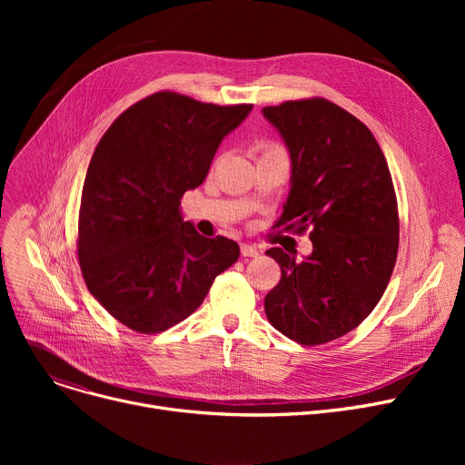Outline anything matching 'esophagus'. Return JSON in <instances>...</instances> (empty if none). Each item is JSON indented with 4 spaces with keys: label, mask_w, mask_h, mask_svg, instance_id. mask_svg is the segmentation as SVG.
Here are the masks:
<instances>
[{
    "label": "esophagus",
    "mask_w": 465,
    "mask_h": 465,
    "mask_svg": "<svg viewBox=\"0 0 465 465\" xmlns=\"http://www.w3.org/2000/svg\"><path fill=\"white\" fill-rule=\"evenodd\" d=\"M241 254L242 256H249V258H254V256L260 254V251L254 245H249V242H241Z\"/></svg>",
    "instance_id": "34e87169"
}]
</instances>
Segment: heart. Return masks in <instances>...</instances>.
<instances>
[{"instance_id": "1", "label": "heart", "mask_w": 465, "mask_h": 465, "mask_svg": "<svg viewBox=\"0 0 465 465\" xmlns=\"http://www.w3.org/2000/svg\"><path fill=\"white\" fill-rule=\"evenodd\" d=\"M262 151H263V153H272V151H279V146H275V144H262Z\"/></svg>"}]
</instances>
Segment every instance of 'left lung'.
I'll list each match as a JSON object with an SVG mask.
<instances>
[{
  "instance_id": "left-lung-1",
  "label": "left lung",
  "mask_w": 465,
  "mask_h": 465,
  "mask_svg": "<svg viewBox=\"0 0 465 465\" xmlns=\"http://www.w3.org/2000/svg\"><path fill=\"white\" fill-rule=\"evenodd\" d=\"M290 154V192L277 226L309 233L312 252L273 247L279 284L267 321L302 345H322L365 321L394 272L400 220L392 177L368 126L312 97L262 109Z\"/></svg>"
}]
</instances>
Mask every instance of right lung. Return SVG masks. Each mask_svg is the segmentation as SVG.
I'll use <instances>...</instances> for the list:
<instances>
[{"label":"right lung","instance_id":"right-lung-1","mask_svg":"<svg viewBox=\"0 0 465 465\" xmlns=\"http://www.w3.org/2000/svg\"><path fill=\"white\" fill-rule=\"evenodd\" d=\"M251 111L158 92L97 143L81 198V272L90 294L134 331L183 322L237 262V242L200 235L181 198L205 181L220 143Z\"/></svg>","mask_w":465,"mask_h":465}]
</instances>
